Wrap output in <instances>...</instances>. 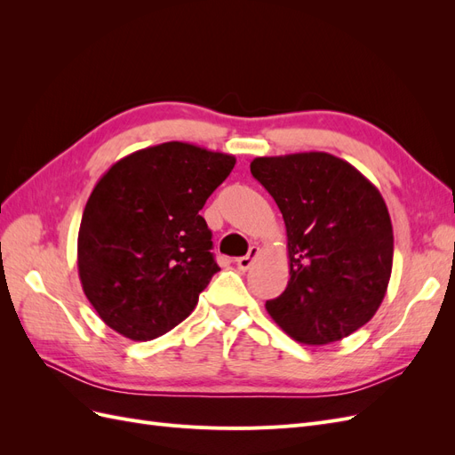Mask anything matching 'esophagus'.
I'll return each instance as SVG.
<instances>
[{"label": "esophagus", "mask_w": 455, "mask_h": 455, "mask_svg": "<svg viewBox=\"0 0 455 455\" xmlns=\"http://www.w3.org/2000/svg\"><path fill=\"white\" fill-rule=\"evenodd\" d=\"M258 254H259V249H258V246H251L249 254L243 256V258H237V267H239L241 271H246V269H249V267L254 264V259H256V256H258Z\"/></svg>", "instance_id": "1"}]
</instances>
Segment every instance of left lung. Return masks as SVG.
I'll return each mask as SVG.
<instances>
[{"mask_svg":"<svg viewBox=\"0 0 455 455\" xmlns=\"http://www.w3.org/2000/svg\"><path fill=\"white\" fill-rule=\"evenodd\" d=\"M251 172L286 226L291 279L266 301L271 319L306 346L353 334L376 315L393 269V226L378 188L324 151L256 157Z\"/></svg>","mask_w":455,"mask_h":455,"instance_id":"left-lung-1","label":"left lung"}]
</instances>
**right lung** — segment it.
Wrapping results in <instances>:
<instances>
[{
  "label": "right lung",
  "instance_id": "add662e5",
  "mask_svg": "<svg viewBox=\"0 0 455 455\" xmlns=\"http://www.w3.org/2000/svg\"><path fill=\"white\" fill-rule=\"evenodd\" d=\"M233 167L222 151L164 142L119 159L96 182L77 269L91 306L117 334L156 339L196 309L220 271L199 211Z\"/></svg>",
  "mask_w": 455,
  "mask_h": 455
}]
</instances>
